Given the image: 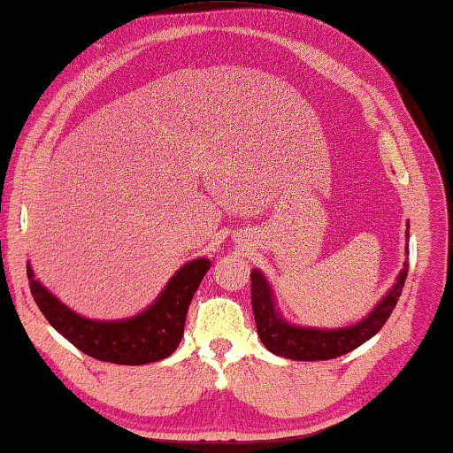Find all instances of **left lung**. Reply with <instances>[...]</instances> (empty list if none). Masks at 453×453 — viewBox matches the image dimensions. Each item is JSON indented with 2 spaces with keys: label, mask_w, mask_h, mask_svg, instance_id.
Instances as JSON below:
<instances>
[{
  "label": "left lung",
  "mask_w": 453,
  "mask_h": 453,
  "mask_svg": "<svg viewBox=\"0 0 453 453\" xmlns=\"http://www.w3.org/2000/svg\"><path fill=\"white\" fill-rule=\"evenodd\" d=\"M407 271L409 265L405 264V267L401 269L394 288H391L386 298L372 310V314L366 319H363L357 326L329 331L288 326L275 311L273 296H271L267 280L257 269H254L252 273H250V277H252V310L261 343H264L273 355L287 357L293 360H329L341 355H347L384 327L388 318L391 316V311H394L397 304L401 290H403Z\"/></svg>",
  "instance_id": "1"
}]
</instances>
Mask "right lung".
I'll return each mask as SVG.
<instances>
[{
	"label": "right lung",
	"mask_w": 453,
	"mask_h": 453,
	"mask_svg": "<svg viewBox=\"0 0 453 453\" xmlns=\"http://www.w3.org/2000/svg\"><path fill=\"white\" fill-rule=\"evenodd\" d=\"M209 259L189 261L143 314L122 321H95L81 318L50 295L27 267L30 295L56 331L85 355L114 365H147L173 355L184 335L186 314Z\"/></svg>",
	"instance_id": "1"
}]
</instances>
